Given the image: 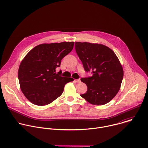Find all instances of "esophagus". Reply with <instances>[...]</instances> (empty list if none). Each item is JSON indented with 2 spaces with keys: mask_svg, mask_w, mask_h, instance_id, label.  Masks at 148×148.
<instances>
[{
  "mask_svg": "<svg viewBox=\"0 0 148 148\" xmlns=\"http://www.w3.org/2000/svg\"><path fill=\"white\" fill-rule=\"evenodd\" d=\"M76 82L78 83H79V82H81V79L79 78L77 79H76Z\"/></svg>",
  "mask_w": 148,
  "mask_h": 148,
  "instance_id": "1",
  "label": "esophagus"
}]
</instances>
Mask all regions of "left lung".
<instances>
[{"mask_svg":"<svg viewBox=\"0 0 148 148\" xmlns=\"http://www.w3.org/2000/svg\"><path fill=\"white\" fill-rule=\"evenodd\" d=\"M75 51L84 70L92 77L82 78L87 86V92L80 95L95 105H104L118 92L123 71L115 53L107 46L87 42H75Z\"/></svg>","mask_w":148,"mask_h":148,"instance_id":"obj_1","label":"left lung"}]
</instances>
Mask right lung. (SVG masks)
Listing matches in <instances>:
<instances>
[{"label":"right lung","mask_w":148,"mask_h":148,"mask_svg":"<svg viewBox=\"0 0 148 148\" xmlns=\"http://www.w3.org/2000/svg\"><path fill=\"white\" fill-rule=\"evenodd\" d=\"M74 42L41 44L30 50L21 62L18 78L21 90L32 103L43 106L59 97L66 84L74 80L63 77L60 71L61 61L70 53Z\"/></svg>","instance_id":"1"}]
</instances>
